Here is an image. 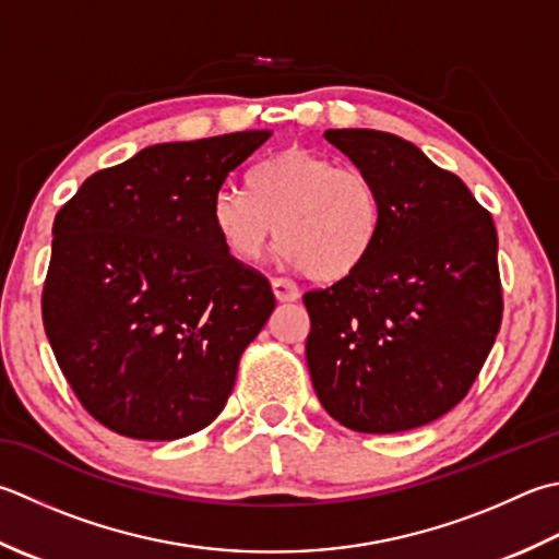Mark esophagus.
<instances>
[{"mask_svg":"<svg viewBox=\"0 0 559 559\" xmlns=\"http://www.w3.org/2000/svg\"><path fill=\"white\" fill-rule=\"evenodd\" d=\"M271 288H273V295H276V300H281V302H293L300 298V288L288 278H273Z\"/></svg>","mask_w":559,"mask_h":559,"instance_id":"esophagus-1","label":"esophagus"}]
</instances>
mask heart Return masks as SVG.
<instances>
[{
	"instance_id": "1",
	"label": "heart",
	"mask_w": 559,
	"mask_h": 559,
	"mask_svg": "<svg viewBox=\"0 0 559 559\" xmlns=\"http://www.w3.org/2000/svg\"><path fill=\"white\" fill-rule=\"evenodd\" d=\"M211 213L235 259L257 261L278 233L281 257L320 283L356 273L382 233L373 177L305 147L259 162L249 174V191H217Z\"/></svg>"
}]
</instances>
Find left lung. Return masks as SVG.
<instances>
[{
	"instance_id": "obj_1",
	"label": "left lung",
	"mask_w": 559,
	"mask_h": 559,
	"mask_svg": "<svg viewBox=\"0 0 559 559\" xmlns=\"http://www.w3.org/2000/svg\"><path fill=\"white\" fill-rule=\"evenodd\" d=\"M373 177L382 233L332 288L302 295L317 397L346 429L400 433L461 402L501 326L497 227L467 186L392 133L326 130Z\"/></svg>"
}]
</instances>
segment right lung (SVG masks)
<instances>
[{"instance_id":"add662e5","label":"right lung","mask_w":559,"mask_h":559,"mask_svg":"<svg viewBox=\"0 0 559 559\" xmlns=\"http://www.w3.org/2000/svg\"><path fill=\"white\" fill-rule=\"evenodd\" d=\"M269 138L145 147L92 174L55 215L43 326L76 400L106 429L174 441L225 409L276 298L225 249L211 207Z\"/></svg>"}]
</instances>
